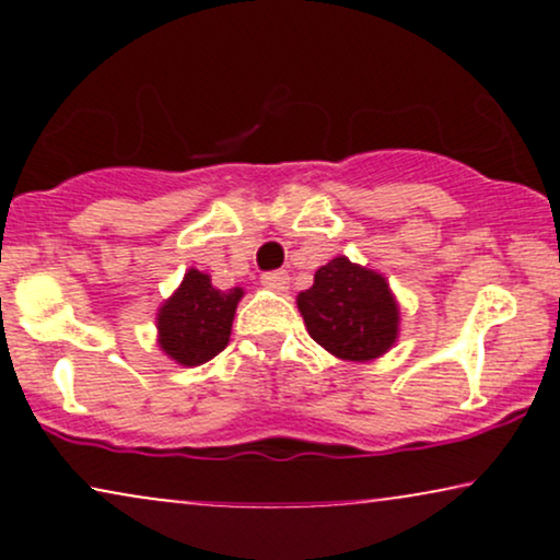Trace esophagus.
Wrapping results in <instances>:
<instances>
[{
    "label": "esophagus",
    "mask_w": 560,
    "mask_h": 560,
    "mask_svg": "<svg viewBox=\"0 0 560 560\" xmlns=\"http://www.w3.org/2000/svg\"><path fill=\"white\" fill-rule=\"evenodd\" d=\"M262 287L273 289V292H284V289L289 287V273L287 271H268L260 276Z\"/></svg>",
    "instance_id": "obj_1"
}]
</instances>
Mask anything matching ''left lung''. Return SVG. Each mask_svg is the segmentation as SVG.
Returning <instances> with one entry per match:
<instances>
[{"label":"left lung","mask_w":560,"mask_h":560,"mask_svg":"<svg viewBox=\"0 0 560 560\" xmlns=\"http://www.w3.org/2000/svg\"><path fill=\"white\" fill-rule=\"evenodd\" d=\"M298 307L311 337L345 361H371L397 339L400 316L384 276L347 258L320 266L313 287L300 292Z\"/></svg>","instance_id":"left-lung-1"}]
</instances>
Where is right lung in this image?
<instances>
[{"mask_svg": "<svg viewBox=\"0 0 560 560\" xmlns=\"http://www.w3.org/2000/svg\"><path fill=\"white\" fill-rule=\"evenodd\" d=\"M242 289H215L210 276L191 268L182 287L160 307V347L182 365H199L229 345Z\"/></svg>", "mask_w": 560, "mask_h": 560, "instance_id": "right-lung-1", "label": "right lung"}]
</instances>
